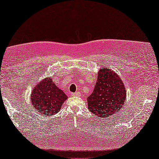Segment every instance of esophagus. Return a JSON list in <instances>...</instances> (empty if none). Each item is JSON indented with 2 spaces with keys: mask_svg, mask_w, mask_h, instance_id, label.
I'll use <instances>...</instances> for the list:
<instances>
[{
  "mask_svg": "<svg viewBox=\"0 0 159 159\" xmlns=\"http://www.w3.org/2000/svg\"><path fill=\"white\" fill-rule=\"evenodd\" d=\"M79 93H70V96L75 97V96H79Z\"/></svg>",
  "mask_w": 159,
  "mask_h": 159,
  "instance_id": "34e87169",
  "label": "esophagus"
}]
</instances>
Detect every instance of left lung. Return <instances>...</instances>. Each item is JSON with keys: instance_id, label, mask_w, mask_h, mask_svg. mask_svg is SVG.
I'll list each match as a JSON object with an SVG mask.
<instances>
[{"instance_id": "left-lung-1", "label": "left lung", "mask_w": 159, "mask_h": 159, "mask_svg": "<svg viewBox=\"0 0 159 159\" xmlns=\"http://www.w3.org/2000/svg\"><path fill=\"white\" fill-rule=\"evenodd\" d=\"M127 91L122 80L109 68H102L98 73L96 84L87 98L89 109L99 118L118 112L125 104Z\"/></svg>"}]
</instances>
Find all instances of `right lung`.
Returning <instances> with one entry per match:
<instances>
[{
  "instance_id": "right-lung-1",
  "label": "right lung",
  "mask_w": 159,
  "mask_h": 159,
  "mask_svg": "<svg viewBox=\"0 0 159 159\" xmlns=\"http://www.w3.org/2000/svg\"><path fill=\"white\" fill-rule=\"evenodd\" d=\"M67 98L64 92L54 84L51 77L45 78L38 83L31 93L32 105L44 116L59 112Z\"/></svg>"
}]
</instances>
